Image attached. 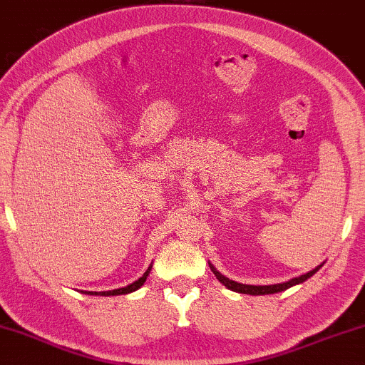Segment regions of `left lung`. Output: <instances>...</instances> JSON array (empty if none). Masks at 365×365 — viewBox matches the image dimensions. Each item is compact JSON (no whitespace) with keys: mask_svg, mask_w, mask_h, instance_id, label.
<instances>
[{"mask_svg":"<svg viewBox=\"0 0 365 365\" xmlns=\"http://www.w3.org/2000/svg\"><path fill=\"white\" fill-rule=\"evenodd\" d=\"M208 265H210V270L213 272L215 277L218 278V282L223 283L228 289L236 291V292H242V294H250V296H264V294H274V292H282V291H284V289L291 288V286H296V284H299V283H304V282H306V279H309L310 277H312V274L317 273L324 264L319 265V267H315L314 270H310V272L306 273V274H301V277H296V278L289 279V282H286V283L268 284V286H254V284L236 283V282H232V279L223 277V274L220 273V272L217 270V268H215V267L210 264V262H208Z\"/></svg>","mask_w":365,"mask_h":365,"instance_id":"8db88e82","label":"left lung"}]
</instances>
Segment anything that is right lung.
<instances>
[{"label":"right lung","instance_id":"1","mask_svg":"<svg viewBox=\"0 0 365 365\" xmlns=\"http://www.w3.org/2000/svg\"><path fill=\"white\" fill-rule=\"evenodd\" d=\"M150 270H152V265L147 268V272L142 274V277L137 279V282L130 283L128 286H124V288H118V289H111V291H83L86 294H91V296H119V294H129V292H134L140 288V286L145 283V279L148 274H150Z\"/></svg>","mask_w":365,"mask_h":365}]
</instances>
